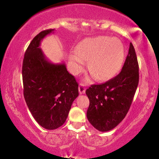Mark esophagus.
<instances>
[{
  "mask_svg": "<svg viewBox=\"0 0 159 159\" xmlns=\"http://www.w3.org/2000/svg\"><path fill=\"white\" fill-rule=\"evenodd\" d=\"M85 85H84V84H82L80 83V85H79V92L80 94H84V93H85Z\"/></svg>",
  "mask_w": 159,
  "mask_h": 159,
  "instance_id": "1",
  "label": "esophagus"
}]
</instances>
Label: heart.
Listing matches in <instances>:
<instances>
[{
  "mask_svg": "<svg viewBox=\"0 0 159 159\" xmlns=\"http://www.w3.org/2000/svg\"><path fill=\"white\" fill-rule=\"evenodd\" d=\"M125 49L119 39L108 36H96L82 41L77 53L70 55V63L75 74L82 70L84 61H88L90 73L99 81L115 77L123 66Z\"/></svg>",
  "mask_w": 159,
  "mask_h": 159,
  "instance_id": "obj_1",
  "label": "heart"
}]
</instances>
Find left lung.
I'll return each instance as SVG.
<instances>
[{
    "label": "left lung",
    "mask_w": 159,
    "mask_h": 159,
    "mask_svg": "<svg viewBox=\"0 0 159 159\" xmlns=\"http://www.w3.org/2000/svg\"><path fill=\"white\" fill-rule=\"evenodd\" d=\"M139 83V65L134 47L130 43L129 54L116 77L105 83L92 84L86 90L90 101L88 120L100 131H110L122 121L129 110Z\"/></svg>",
    "instance_id": "obj_1"
}]
</instances>
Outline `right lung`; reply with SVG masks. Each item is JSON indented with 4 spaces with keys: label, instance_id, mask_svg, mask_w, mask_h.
Returning <instances> with one entry per match:
<instances>
[{
    "label": "right lung",
    "instance_id": "right-lung-1",
    "mask_svg": "<svg viewBox=\"0 0 159 159\" xmlns=\"http://www.w3.org/2000/svg\"><path fill=\"white\" fill-rule=\"evenodd\" d=\"M55 29L34 37L22 63L23 93L30 113L41 126L56 129L66 120L72 103L79 95L75 78L64 63H51L40 48L41 42Z\"/></svg>",
    "mask_w": 159,
    "mask_h": 159
}]
</instances>
